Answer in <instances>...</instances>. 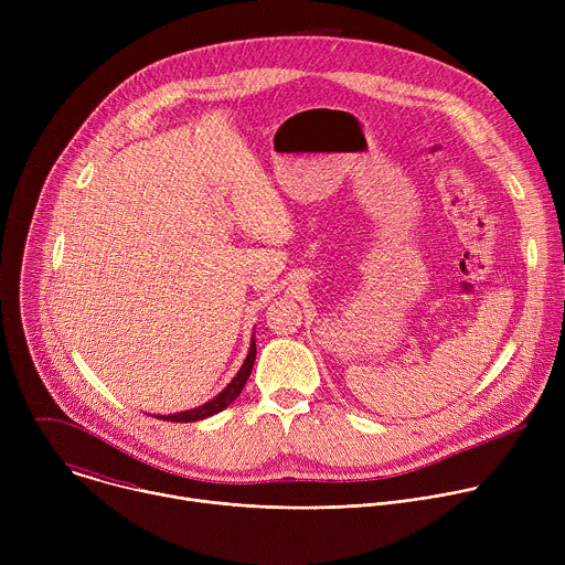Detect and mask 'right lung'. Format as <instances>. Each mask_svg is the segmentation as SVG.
<instances>
[{
	"instance_id": "right-lung-1",
	"label": "right lung",
	"mask_w": 565,
	"mask_h": 565,
	"mask_svg": "<svg viewBox=\"0 0 565 565\" xmlns=\"http://www.w3.org/2000/svg\"><path fill=\"white\" fill-rule=\"evenodd\" d=\"M255 358H257V344H255V340H253V344H250V351H248V358H246V362H244V366L238 369V373H236V377L214 397V399H210V402H205V405H201V407H196V409H190V412H183V414H174V416H156L158 420H168V423H196V420H203V418H210V416H214V414H218V412H223L232 399H236V395L244 391V386H246V382H248V377H250V373H253V366H255Z\"/></svg>"
}]
</instances>
